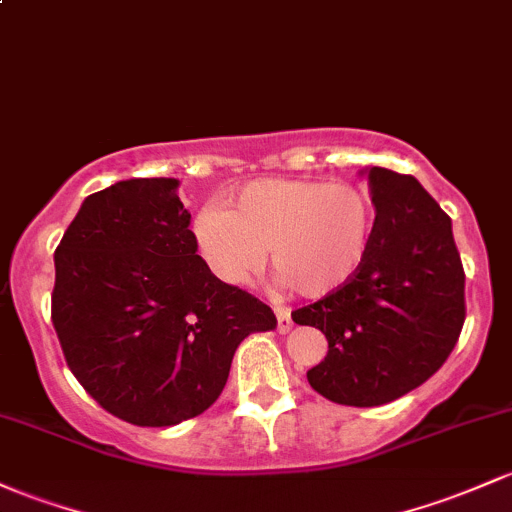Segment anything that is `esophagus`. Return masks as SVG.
<instances>
[{
	"label": "esophagus",
	"mask_w": 512,
	"mask_h": 512,
	"mask_svg": "<svg viewBox=\"0 0 512 512\" xmlns=\"http://www.w3.org/2000/svg\"><path fill=\"white\" fill-rule=\"evenodd\" d=\"M274 313H277V320H279V333H289L291 325H294V320H291V311L286 306H274Z\"/></svg>",
	"instance_id": "1"
}]
</instances>
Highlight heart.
Here are the masks:
<instances>
[{
  "instance_id": "obj_1",
  "label": "heart",
  "mask_w": 512,
  "mask_h": 512,
  "mask_svg": "<svg viewBox=\"0 0 512 512\" xmlns=\"http://www.w3.org/2000/svg\"><path fill=\"white\" fill-rule=\"evenodd\" d=\"M374 209L355 184L323 179H255L223 204L201 206L192 238L209 272L245 284L265 265L306 299L335 294L357 277L369 255Z\"/></svg>"
}]
</instances>
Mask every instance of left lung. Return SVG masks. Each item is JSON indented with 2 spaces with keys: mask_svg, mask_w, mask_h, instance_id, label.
Returning <instances> with one entry per match:
<instances>
[{
  "mask_svg": "<svg viewBox=\"0 0 512 512\" xmlns=\"http://www.w3.org/2000/svg\"><path fill=\"white\" fill-rule=\"evenodd\" d=\"M376 209L369 255L350 284L291 313L328 340L308 384L328 401L372 408L418 389L464 325V267L452 221L411 174L369 167Z\"/></svg>",
  "mask_w": 512,
  "mask_h": 512,
  "instance_id": "1",
  "label": "left lung"
}]
</instances>
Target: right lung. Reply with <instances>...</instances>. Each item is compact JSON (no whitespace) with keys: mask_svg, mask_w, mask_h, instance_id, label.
Instances as JSON below:
<instances>
[{"mask_svg":"<svg viewBox=\"0 0 512 512\" xmlns=\"http://www.w3.org/2000/svg\"><path fill=\"white\" fill-rule=\"evenodd\" d=\"M179 179L89 194L55 250L53 316L67 367L104 411L140 428L196 418L235 350L277 328L272 308L196 255Z\"/></svg>","mask_w":512,"mask_h":512,"instance_id":"right-lung-1","label":"right lung"}]
</instances>
